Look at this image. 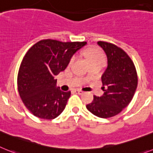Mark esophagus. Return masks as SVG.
<instances>
[{
	"label": "esophagus",
	"mask_w": 153,
	"mask_h": 153,
	"mask_svg": "<svg viewBox=\"0 0 153 153\" xmlns=\"http://www.w3.org/2000/svg\"><path fill=\"white\" fill-rule=\"evenodd\" d=\"M75 92L77 93V94H79V95H82V94H83V93H84L83 91H82V90H80V89H75Z\"/></svg>",
	"instance_id": "obj_1"
}]
</instances>
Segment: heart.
I'll use <instances>...</instances> for the list:
<instances>
[{
	"mask_svg": "<svg viewBox=\"0 0 153 153\" xmlns=\"http://www.w3.org/2000/svg\"><path fill=\"white\" fill-rule=\"evenodd\" d=\"M85 56L87 58L88 61L89 62V64L92 63V62H105V56L103 53L99 50L98 48H90L85 51ZM75 60V57L70 59L69 62V65H71L72 62Z\"/></svg>",
	"mask_w": 153,
	"mask_h": 153,
	"instance_id": "heart-1",
	"label": "heart"
}]
</instances>
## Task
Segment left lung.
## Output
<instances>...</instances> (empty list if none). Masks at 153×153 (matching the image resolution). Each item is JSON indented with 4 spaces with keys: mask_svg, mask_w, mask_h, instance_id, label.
Listing matches in <instances>:
<instances>
[{
    "mask_svg": "<svg viewBox=\"0 0 153 153\" xmlns=\"http://www.w3.org/2000/svg\"><path fill=\"white\" fill-rule=\"evenodd\" d=\"M105 52L108 66L102 76L104 94L94 95L86 108L99 118H110L120 113L132 101L138 85L135 65L127 53L119 47L105 42H98Z\"/></svg>",
    "mask_w": 153,
    "mask_h": 153,
    "instance_id": "8db88e82",
    "label": "left lung"
}]
</instances>
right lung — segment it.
Wrapping results in <instances>:
<instances>
[{"instance_id": "add662e5", "label": "right lung", "mask_w": 153, "mask_h": 153, "mask_svg": "<svg viewBox=\"0 0 153 153\" xmlns=\"http://www.w3.org/2000/svg\"><path fill=\"white\" fill-rule=\"evenodd\" d=\"M85 45V42L45 39L34 44L26 53L18 71V89L23 103L34 116L54 119L65 109L71 91L57 88L56 75Z\"/></svg>"}]
</instances>
